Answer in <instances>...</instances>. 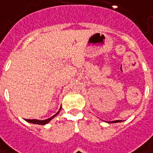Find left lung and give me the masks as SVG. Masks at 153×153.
Segmentation results:
<instances>
[{
  "label": "left lung",
  "mask_w": 153,
  "mask_h": 153,
  "mask_svg": "<svg viewBox=\"0 0 153 153\" xmlns=\"http://www.w3.org/2000/svg\"><path fill=\"white\" fill-rule=\"evenodd\" d=\"M119 122H121V120H115V121H111L110 123H119Z\"/></svg>",
  "instance_id": "obj_1"
}]
</instances>
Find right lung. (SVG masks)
Wrapping results in <instances>:
<instances>
[{
  "label": "right lung",
  "instance_id": "right-lung-1",
  "mask_svg": "<svg viewBox=\"0 0 153 153\" xmlns=\"http://www.w3.org/2000/svg\"><path fill=\"white\" fill-rule=\"evenodd\" d=\"M61 111V108L59 109V111L57 112V113H56L55 115H53L52 117H51L49 119H45V120H38V119H25L27 122H29V123H31V124H41V125H44V124H48L49 122H50L51 119H53V118H55L56 116L59 113V112Z\"/></svg>",
  "mask_w": 153,
  "mask_h": 153
}]
</instances>
